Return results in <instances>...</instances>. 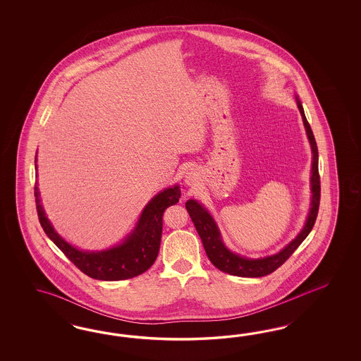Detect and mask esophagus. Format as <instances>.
<instances>
[{
  "label": "esophagus",
  "instance_id": "esophagus-1",
  "mask_svg": "<svg viewBox=\"0 0 361 361\" xmlns=\"http://www.w3.org/2000/svg\"><path fill=\"white\" fill-rule=\"evenodd\" d=\"M188 183H192V176H188Z\"/></svg>",
  "mask_w": 361,
  "mask_h": 361
}]
</instances>
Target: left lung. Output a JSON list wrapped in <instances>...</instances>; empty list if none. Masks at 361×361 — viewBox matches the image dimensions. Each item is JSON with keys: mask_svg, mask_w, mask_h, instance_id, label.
Segmentation results:
<instances>
[{"mask_svg": "<svg viewBox=\"0 0 361 361\" xmlns=\"http://www.w3.org/2000/svg\"><path fill=\"white\" fill-rule=\"evenodd\" d=\"M296 103H298V109L302 114L303 123L306 127L307 136L311 142V149L314 154L312 176H311L312 202H311V210H310L305 228L298 234L295 240L290 242L282 252L271 255V257H266L262 259H247V258L240 257L238 254L230 252L225 247L224 242L221 240L219 228L212 219V216L209 214L208 210L202 205H200L195 200L186 201V210L196 226L197 233L201 237L204 249L207 252L210 262L224 273L237 275V276H246V278H258V276H264V275L274 273L278 267H281L293 255V252H295L296 249L300 246V243L306 240L307 235L310 234V231L315 225L317 212H319V204H320V176H319V168H317V163H319L317 145L312 130L310 127V123L307 121L305 109L302 107V103L298 98H296Z\"/></svg>", "mask_w": 361, "mask_h": 361, "instance_id": "left-lung-1", "label": "left lung"}]
</instances>
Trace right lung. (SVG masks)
I'll use <instances>...</instances> for the list:
<instances>
[{"label":"right lung","mask_w":361,"mask_h":361,"mask_svg":"<svg viewBox=\"0 0 361 361\" xmlns=\"http://www.w3.org/2000/svg\"><path fill=\"white\" fill-rule=\"evenodd\" d=\"M34 196L38 219L46 235L82 273L99 281H123L147 271L156 261L163 231V213L168 207L178 202L181 190L176 185L153 197L142 210L131 235L119 246L98 252L78 250L62 240L44 216L37 184L34 186Z\"/></svg>","instance_id":"obj_1"}]
</instances>
